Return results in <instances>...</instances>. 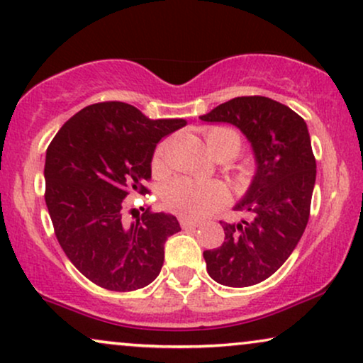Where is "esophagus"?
<instances>
[{"instance_id": "34e87169", "label": "esophagus", "mask_w": 363, "mask_h": 363, "mask_svg": "<svg viewBox=\"0 0 363 363\" xmlns=\"http://www.w3.org/2000/svg\"><path fill=\"white\" fill-rule=\"evenodd\" d=\"M180 225L183 228H196L200 227L199 222H193V220H188V218H180Z\"/></svg>"}]
</instances>
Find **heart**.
Listing matches in <instances>:
<instances>
[{
	"label": "heart",
	"instance_id": "obj_1",
	"mask_svg": "<svg viewBox=\"0 0 363 363\" xmlns=\"http://www.w3.org/2000/svg\"><path fill=\"white\" fill-rule=\"evenodd\" d=\"M206 145L213 155L220 152H230L237 157L240 152V136L237 131L230 128H211L206 133ZM164 160V145H162L153 157V168L160 170ZM228 200V190L220 182H200L193 178H175L164 186L163 203L173 213L186 216V218H203L213 213Z\"/></svg>",
	"mask_w": 363,
	"mask_h": 363
}]
</instances>
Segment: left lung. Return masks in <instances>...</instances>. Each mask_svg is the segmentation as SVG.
Here are the masks:
<instances>
[{"label": "left lung", "mask_w": 363, "mask_h": 363, "mask_svg": "<svg viewBox=\"0 0 363 363\" xmlns=\"http://www.w3.org/2000/svg\"><path fill=\"white\" fill-rule=\"evenodd\" d=\"M200 120L230 123L250 141L257 170L237 210L238 223L220 222L222 247L205 250L208 275L225 286L267 280L295 250L308 223L317 163L307 123L286 105L265 96H238Z\"/></svg>", "instance_id": "left-lung-1"}]
</instances>
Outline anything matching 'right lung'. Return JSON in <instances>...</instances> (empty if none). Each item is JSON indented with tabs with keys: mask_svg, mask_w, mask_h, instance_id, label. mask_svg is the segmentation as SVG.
Wrapping results in <instances>:
<instances>
[{
	"mask_svg": "<svg viewBox=\"0 0 363 363\" xmlns=\"http://www.w3.org/2000/svg\"><path fill=\"white\" fill-rule=\"evenodd\" d=\"M183 118L150 120L121 101L83 108L46 150L45 201L69 262L113 291L143 289L157 279L164 242L180 232L177 216L147 208L125 223V199L145 195L157 143Z\"/></svg>",
	"mask_w": 363,
	"mask_h": 363,
	"instance_id": "obj_1",
	"label": "right lung"
}]
</instances>
